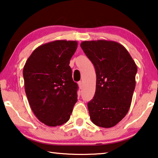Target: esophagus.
<instances>
[{
    "instance_id": "1",
    "label": "esophagus",
    "mask_w": 158,
    "mask_h": 158,
    "mask_svg": "<svg viewBox=\"0 0 158 158\" xmlns=\"http://www.w3.org/2000/svg\"><path fill=\"white\" fill-rule=\"evenodd\" d=\"M77 84H78V86L81 89L82 88V87H83V85H82V81H79L78 82H77Z\"/></svg>"
}]
</instances>
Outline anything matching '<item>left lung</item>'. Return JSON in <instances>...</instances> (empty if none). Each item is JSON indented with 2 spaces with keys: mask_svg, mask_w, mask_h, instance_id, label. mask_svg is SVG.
I'll list each match as a JSON object with an SVG mask.
<instances>
[{
  "mask_svg": "<svg viewBox=\"0 0 158 158\" xmlns=\"http://www.w3.org/2000/svg\"><path fill=\"white\" fill-rule=\"evenodd\" d=\"M81 47L96 71V90L87 103L94 124L111 128L129 110L135 87L137 66L126 48L107 40L84 41Z\"/></svg>",
  "mask_w": 158,
  "mask_h": 158,
  "instance_id": "8db88e82",
  "label": "left lung"
}]
</instances>
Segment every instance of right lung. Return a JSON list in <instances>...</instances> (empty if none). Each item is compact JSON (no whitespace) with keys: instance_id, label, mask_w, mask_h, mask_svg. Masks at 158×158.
<instances>
[{"instance_id":"add662e5","label":"right lung","mask_w":158,"mask_h":158,"mask_svg":"<svg viewBox=\"0 0 158 158\" xmlns=\"http://www.w3.org/2000/svg\"><path fill=\"white\" fill-rule=\"evenodd\" d=\"M76 41L56 40L38 47L23 69L25 89L33 113L48 127L69 120L77 100V84L73 81L70 60Z\"/></svg>"}]
</instances>
